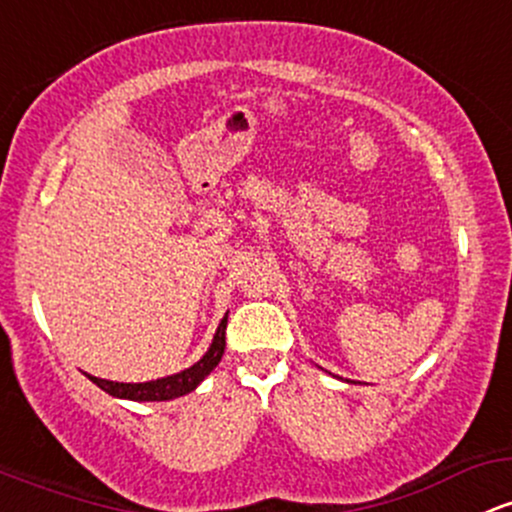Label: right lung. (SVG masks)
Wrapping results in <instances>:
<instances>
[{
	"mask_svg": "<svg viewBox=\"0 0 512 512\" xmlns=\"http://www.w3.org/2000/svg\"><path fill=\"white\" fill-rule=\"evenodd\" d=\"M226 325H228V313L223 316L221 323H218L216 335H213L209 350L206 355L194 362L192 367L182 369V372L162 376V379H153V381H140V384H123V381H109V379H99V376L87 374V379L92 384H97L101 391H106L109 396L114 398H126V401H172V398L187 396L192 393L201 381L209 376L213 369L218 367L221 362L223 350H226Z\"/></svg>",
	"mask_w": 512,
	"mask_h": 512,
	"instance_id": "1",
	"label": "right lung"
}]
</instances>
